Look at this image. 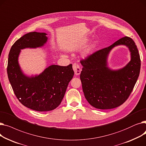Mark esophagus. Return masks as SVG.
<instances>
[{"instance_id": "obj_1", "label": "esophagus", "mask_w": 146, "mask_h": 146, "mask_svg": "<svg viewBox=\"0 0 146 146\" xmlns=\"http://www.w3.org/2000/svg\"><path fill=\"white\" fill-rule=\"evenodd\" d=\"M73 69L74 72V73L76 75H79L81 72V68L80 66L76 63H74L73 64Z\"/></svg>"}]
</instances>
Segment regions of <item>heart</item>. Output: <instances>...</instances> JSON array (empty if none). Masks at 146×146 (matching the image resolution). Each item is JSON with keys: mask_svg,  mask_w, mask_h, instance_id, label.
<instances>
[{"mask_svg": "<svg viewBox=\"0 0 146 146\" xmlns=\"http://www.w3.org/2000/svg\"><path fill=\"white\" fill-rule=\"evenodd\" d=\"M89 50H88L87 51V52H89Z\"/></svg>", "mask_w": 146, "mask_h": 146, "instance_id": "b5f03b06", "label": "heart"}]
</instances>
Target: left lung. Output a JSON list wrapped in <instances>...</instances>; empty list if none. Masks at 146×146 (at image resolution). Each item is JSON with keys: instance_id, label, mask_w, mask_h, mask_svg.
Wrapping results in <instances>:
<instances>
[{"instance_id": "obj_1", "label": "left lung", "mask_w": 146, "mask_h": 146, "mask_svg": "<svg viewBox=\"0 0 146 146\" xmlns=\"http://www.w3.org/2000/svg\"><path fill=\"white\" fill-rule=\"evenodd\" d=\"M119 44L129 48L131 60L122 69L112 71L107 66V58L110 50ZM80 63V78L86 100L97 109L108 110L117 108L128 98L140 74L141 60L134 41L124 36L82 60Z\"/></svg>"}]
</instances>
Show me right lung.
<instances>
[{
	"instance_id": "right-lung-1",
	"label": "right lung",
	"mask_w": 146,
	"mask_h": 146,
	"mask_svg": "<svg viewBox=\"0 0 146 146\" xmlns=\"http://www.w3.org/2000/svg\"><path fill=\"white\" fill-rule=\"evenodd\" d=\"M47 34L33 32L23 35L9 51L7 73L15 95L25 106L43 112L56 109L62 101L68 83L74 75L72 64L51 65L39 75L28 77L22 73L18 63L21 50L43 46Z\"/></svg>"
}]
</instances>
